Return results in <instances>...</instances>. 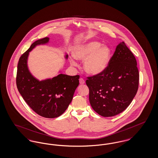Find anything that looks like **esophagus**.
I'll use <instances>...</instances> for the list:
<instances>
[{
  "label": "esophagus",
  "mask_w": 158,
  "mask_h": 158,
  "mask_svg": "<svg viewBox=\"0 0 158 158\" xmlns=\"http://www.w3.org/2000/svg\"><path fill=\"white\" fill-rule=\"evenodd\" d=\"M79 83L81 85H83L85 82V80L83 79V78H80L79 79Z\"/></svg>",
  "instance_id": "34e87169"
}]
</instances>
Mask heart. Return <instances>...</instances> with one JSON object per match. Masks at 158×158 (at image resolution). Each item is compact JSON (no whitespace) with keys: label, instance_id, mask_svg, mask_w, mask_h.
Here are the masks:
<instances>
[{"label":"heart","instance_id":"heart-1","mask_svg":"<svg viewBox=\"0 0 158 158\" xmlns=\"http://www.w3.org/2000/svg\"><path fill=\"white\" fill-rule=\"evenodd\" d=\"M73 56L77 60H84L83 68L88 73L97 75L102 73L108 66L111 59V50L99 41H91L77 47ZM70 63L77 65L73 58L70 59Z\"/></svg>","mask_w":158,"mask_h":158}]
</instances>
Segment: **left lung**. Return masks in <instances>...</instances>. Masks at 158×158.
Segmentation results:
<instances>
[{"label": "left lung", "instance_id": "left-lung-1", "mask_svg": "<svg viewBox=\"0 0 158 158\" xmlns=\"http://www.w3.org/2000/svg\"><path fill=\"white\" fill-rule=\"evenodd\" d=\"M89 99L94 110L102 117H113L124 111L138 90L139 73L132 52L121 42L105 70L87 77Z\"/></svg>", "mask_w": 158, "mask_h": 158}]
</instances>
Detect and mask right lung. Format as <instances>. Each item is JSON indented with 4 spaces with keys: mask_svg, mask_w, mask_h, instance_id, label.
I'll list each match as a JSON object with an SVG mask.
<instances>
[{
    "mask_svg": "<svg viewBox=\"0 0 158 158\" xmlns=\"http://www.w3.org/2000/svg\"><path fill=\"white\" fill-rule=\"evenodd\" d=\"M49 38L38 40L20 57L18 64L16 83L19 92L31 108L38 115L48 118L59 117L72 102L79 83V75L60 73L52 79L39 81L28 69L27 59L36 45L48 43ZM68 55L66 58H68Z\"/></svg>",
    "mask_w": 158,
    "mask_h": 158,
    "instance_id": "obj_1",
    "label": "right lung"
}]
</instances>
